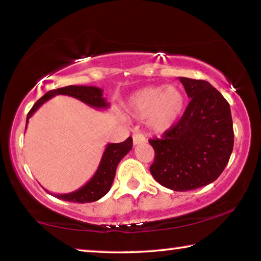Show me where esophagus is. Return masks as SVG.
I'll return each mask as SVG.
<instances>
[{"label":"esophagus","instance_id":"1","mask_svg":"<svg viewBox=\"0 0 261 261\" xmlns=\"http://www.w3.org/2000/svg\"><path fill=\"white\" fill-rule=\"evenodd\" d=\"M132 139H134V145L146 143V138H145V136L143 134H140V132H135V134L132 135Z\"/></svg>","mask_w":261,"mask_h":261}]
</instances>
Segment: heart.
Listing matches in <instances>:
<instances>
[{
	"mask_svg": "<svg viewBox=\"0 0 261 261\" xmlns=\"http://www.w3.org/2000/svg\"><path fill=\"white\" fill-rule=\"evenodd\" d=\"M185 108V95L176 85L143 87L126 102V112L136 118H146L147 125L163 134L176 125Z\"/></svg>",
	"mask_w": 261,
	"mask_h": 261,
	"instance_id": "obj_1",
	"label": "heart"
}]
</instances>
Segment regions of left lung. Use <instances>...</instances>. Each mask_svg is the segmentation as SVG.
<instances>
[{"mask_svg":"<svg viewBox=\"0 0 261 261\" xmlns=\"http://www.w3.org/2000/svg\"><path fill=\"white\" fill-rule=\"evenodd\" d=\"M191 101L162 138L149 140L155 152L151 174L162 187L189 191L213 183L230 159L233 129L230 106L208 82L179 77Z\"/></svg>","mask_w":261,"mask_h":261,"instance_id":"1","label":"left lung"}]
</instances>
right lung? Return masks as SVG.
<instances>
[{
    "mask_svg": "<svg viewBox=\"0 0 261 261\" xmlns=\"http://www.w3.org/2000/svg\"><path fill=\"white\" fill-rule=\"evenodd\" d=\"M103 90L96 86H78V85H70L57 90L48 91L47 93L41 96L37 102L33 105V107L28 114L26 117V125L25 130L28 127V123L31 116L41 107V106L55 95H69L74 99L81 100L82 102L86 103L92 108L95 109H107L109 107V102L103 98L102 94ZM132 148V138L129 137L125 141L117 144H108L105 148V152L101 158L98 169L88 182L79 188L76 191L69 193H51L46 190L48 193L53 194L57 199L71 201V202H93L102 198L105 194H107L112 188L114 182L115 174H116V168L118 163L124 158Z\"/></svg>",
    "mask_w": 261,
    "mask_h": 261,
    "instance_id": "obj_1",
    "label": "right lung"
}]
</instances>
